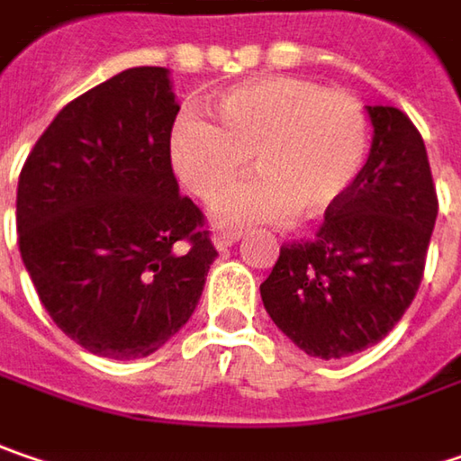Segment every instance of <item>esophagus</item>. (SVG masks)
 I'll use <instances>...</instances> for the list:
<instances>
[{"instance_id":"1","label":"esophagus","mask_w":461,"mask_h":461,"mask_svg":"<svg viewBox=\"0 0 461 461\" xmlns=\"http://www.w3.org/2000/svg\"><path fill=\"white\" fill-rule=\"evenodd\" d=\"M242 234L240 231H227V230H216L213 231V245H216V250H227V248H231L237 240H240Z\"/></svg>"}]
</instances>
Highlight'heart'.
Returning a JSON list of instances; mask_svg holds the SVG:
<instances>
[{"mask_svg": "<svg viewBox=\"0 0 461 461\" xmlns=\"http://www.w3.org/2000/svg\"><path fill=\"white\" fill-rule=\"evenodd\" d=\"M208 120L176 117L169 158L179 182L203 203H216L245 172L258 176L227 195L216 219L250 227L315 219L357 182L367 158V114L352 94L305 77H260L211 98Z\"/></svg>", "mask_w": 461, "mask_h": 461, "instance_id": "b5f03b06", "label": "heart"}]
</instances>
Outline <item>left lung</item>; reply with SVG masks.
<instances>
[{
	"label": "left lung",
	"mask_w": 461,
	"mask_h": 461,
	"mask_svg": "<svg viewBox=\"0 0 461 461\" xmlns=\"http://www.w3.org/2000/svg\"><path fill=\"white\" fill-rule=\"evenodd\" d=\"M373 143L352 190L318 234L292 242L260 285L263 308L303 352L339 360L381 339L412 305L438 216L418 127L396 106H366Z\"/></svg>",
	"instance_id": "8db88e82"
}]
</instances>
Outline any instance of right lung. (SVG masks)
I'll list each match as a JSON object with an SVG mask.
<instances>
[{"instance_id": "right-lung-1", "label": "right lung", "mask_w": 461, "mask_h": 461, "mask_svg": "<svg viewBox=\"0 0 461 461\" xmlns=\"http://www.w3.org/2000/svg\"><path fill=\"white\" fill-rule=\"evenodd\" d=\"M176 112L169 69H124L69 101L20 172L23 263L51 321L98 357L164 347L216 260L172 172Z\"/></svg>"}]
</instances>
